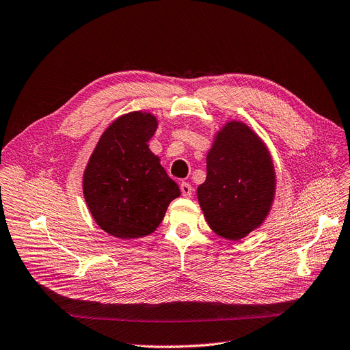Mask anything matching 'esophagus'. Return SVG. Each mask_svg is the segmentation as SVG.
<instances>
[{
    "mask_svg": "<svg viewBox=\"0 0 350 350\" xmlns=\"http://www.w3.org/2000/svg\"><path fill=\"white\" fill-rule=\"evenodd\" d=\"M180 190H181V194H183L185 197H191V194H193L191 185L186 183V181H183V183L180 185Z\"/></svg>",
    "mask_w": 350,
    "mask_h": 350,
    "instance_id": "obj_1",
    "label": "esophagus"
}]
</instances>
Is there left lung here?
<instances>
[{"label": "left lung", "instance_id": "obj_1", "mask_svg": "<svg viewBox=\"0 0 350 350\" xmlns=\"http://www.w3.org/2000/svg\"><path fill=\"white\" fill-rule=\"evenodd\" d=\"M207 176L197 200L210 229L239 241L265 223L276 196V170L265 140L250 126L227 120L213 135Z\"/></svg>", "mask_w": 350, "mask_h": 350}]
</instances>
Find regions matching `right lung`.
I'll list each match as a JSON object with an SVG mask.
<instances>
[{"mask_svg": "<svg viewBox=\"0 0 350 350\" xmlns=\"http://www.w3.org/2000/svg\"><path fill=\"white\" fill-rule=\"evenodd\" d=\"M159 127L150 111H130L104 130L83 173L85 204L101 230L121 240L153 233L180 189L148 148Z\"/></svg>", "mask_w": 350, "mask_h": 350, "instance_id": "1", "label": "right lung"}]
</instances>
